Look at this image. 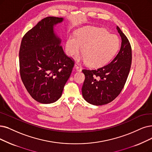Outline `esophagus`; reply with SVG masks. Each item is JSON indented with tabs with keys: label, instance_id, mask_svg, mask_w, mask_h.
<instances>
[{
	"label": "esophagus",
	"instance_id": "1",
	"mask_svg": "<svg viewBox=\"0 0 152 152\" xmlns=\"http://www.w3.org/2000/svg\"><path fill=\"white\" fill-rule=\"evenodd\" d=\"M75 69H76V70H77V71H78V72H80V71H81V70H82V67H81V66H80L79 65L77 64H75Z\"/></svg>",
	"mask_w": 152,
	"mask_h": 152
}]
</instances>
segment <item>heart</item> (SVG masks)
Wrapping results in <instances>:
<instances>
[{"label": "heart", "instance_id": "1", "mask_svg": "<svg viewBox=\"0 0 152 152\" xmlns=\"http://www.w3.org/2000/svg\"><path fill=\"white\" fill-rule=\"evenodd\" d=\"M118 36L110 34L105 28L85 27L74 35H69L65 43L67 56L73 57L82 48V60L92 67H100L109 62L119 49Z\"/></svg>", "mask_w": 152, "mask_h": 152}]
</instances>
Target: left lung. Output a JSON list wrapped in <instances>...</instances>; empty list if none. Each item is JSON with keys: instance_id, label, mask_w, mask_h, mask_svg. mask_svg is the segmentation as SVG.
<instances>
[{"instance_id": "left-lung-1", "label": "left lung", "mask_w": 152, "mask_h": 152, "mask_svg": "<svg viewBox=\"0 0 152 152\" xmlns=\"http://www.w3.org/2000/svg\"><path fill=\"white\" fill-rule=\"evenodd\" d=\"M122 38L120 50L112 61L96 69H83L85 80L82 88L84 99L94 105L113 101L126 83L132 64V48L126 35L117 26Z\"/></svg>"}]
</instances>
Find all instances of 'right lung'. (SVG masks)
I'll list each match as a JSON object with an SVG mask.
<instances>
[{
  "label": "right lung",
  "instance_id": "1",
  "mask_svg": "<svg viewBox=\"0 0 152 152\" xmlns=\"http://www.w3.org/2000/svg\"><path fill=\"white\" fill-rule=\"evenodd\" d=\"M63 18L47 17L24 35L19 50L22 81L32 98L51 104L62 96L74 60L64 53L53 26Z\"/></svg>",
  "mask_w": 152,
  "mask_h": 152
}]
</instances>
